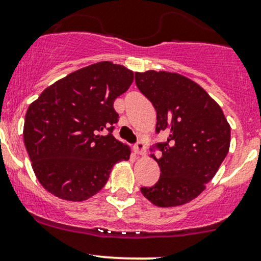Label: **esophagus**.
I'll return each mask as SVG.
<instances>
[{"label": "esophagus", "mask_w": 261, "mask_h": 261, "mask_svg": "<svg viewBox=\"0 0 261 261\" xmlns=\"http://www.w3.org/2000/svg\"><path fill=\"white\" fill-rule=\"evenodd\" d=\"M134 150H136V153L138 154H145V152H147V147H145L144 142L143 141H138L134 144Z\"/></svg>", "instance_id": "esophagus-1"}]
</instances>
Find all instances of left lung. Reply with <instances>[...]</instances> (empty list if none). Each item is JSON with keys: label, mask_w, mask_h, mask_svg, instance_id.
Wrapping results in <instances>:
<instances>
[{"label": "left lung", "mask_w": 261, "mask_h": 261, "mask_svg": "<svg viewBox=\"0 0 261 261\" xmlns=\"http://www.w3.org/2000/svg\"><path fill=\"white\" fill-rule=\"evenodd\" d=\"M136 85L156 111L155 133L167 141L150 147L161 178L141 192L158 206H176L198 197L219 169L230 145L223 111L200 86L169 72L136 73Z\"/></svg>", "instance_id": "1"}]
</instances>
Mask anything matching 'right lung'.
Masks as SVG:
<instances>
[{
	"label": "right lung",
	"mask_w": 261,
	"mask_h": 261,
	"mask_svg": "<svg viewBox=\"0 0 261 261\" xmlns=\"http://www.w3.org/2000/svg\"><path fill=\"white\" fill-rule=\"evenodd\" d=\"M132 82L125 67L94 63L53 83L30 106L23 141L44 189L86 200L106 186L114 164L129 159V148L113 137L119 118L113 103Z\"/></svg>",
	"instance_id": "right-lung-1"
}]
</instances>
